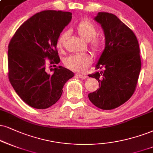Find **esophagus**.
<instances>
[{"mask_svg":"<svg viewBox=\"0 0 153 153\" xmlns=\"http://www.w3.org/2000/svg\"><path fill=\"white\" fill-rule=\"evenodd\" d=\"M76 76H78L79 78L80 79H86V75L82 74H76Z\"/></svg>","mask_w":153,"mask_h":153,"instance_id":"obj_1","label":"esophagus"}]
</instances>
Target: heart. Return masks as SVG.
Masks as SVG:
<instances>
[{
	"label": "heart",
	"instance_id": "1",
	"mask_svg": "<svg viewBox=\"0 0 153 153\" xmlns=\"http://www.w3.org/2000/svg\"><path fill=\"white\" fill-rule=\"evenodd\" d=\"M76 33L82 39L89 43V48L94 54L101 50L103 46V42L101 38L97 37V29L94 25L88 20H83L79 22L76 27ZM67 31L62 33L56 40V46L59 49H62L68 38ZM91 58L87 54H72L64 60V65L69 69L82 72L91 64Z\"/></svg>",
	"mask_w": 153,
	"mask_h": 153
}]
</instances>
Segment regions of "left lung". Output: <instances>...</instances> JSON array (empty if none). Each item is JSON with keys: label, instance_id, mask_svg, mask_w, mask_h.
Masks as SVG:
<instances>
[{"label": "left lung", "instance_id": "left-lung-1", "mask_svg": "<svg viewBox=\"0 0 153 153\" xmlns=\"http://www.w3.org/2000/svg\"><path fill=\"white\" fill-rule=\"evenodd\" d=\"M94 19L103 28L105 46L96 65L101 71L88 75L100 87L88 97L98 108L111 110L135 92L141 69L140 48L134 33L116 16L102 12Z\"/></svg>", "mask_w": 153, "mask_h": 153}]
</instances>
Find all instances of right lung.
Wrapping results in <instances>:
<instances>
[{"mask_svg": "<svg viewBox=\"0 0 153 153\" xmlns=\"http://www.w3.org/2000/svg\"><path fill=\"white\" fill-rule=\"evenodd\" d=\"M71 20L70 12L37 13L19 27L9 42V81L20 99L33 108L45 109L54 105L65 83L74 76L61 66L50 69L51 73L48 69V65L60 62L56 40Z\"/></svg>", "mask_w": 153, "mask_h": 153, "instance_id": "add662e5", "label": "right lung"}]
</instances>
